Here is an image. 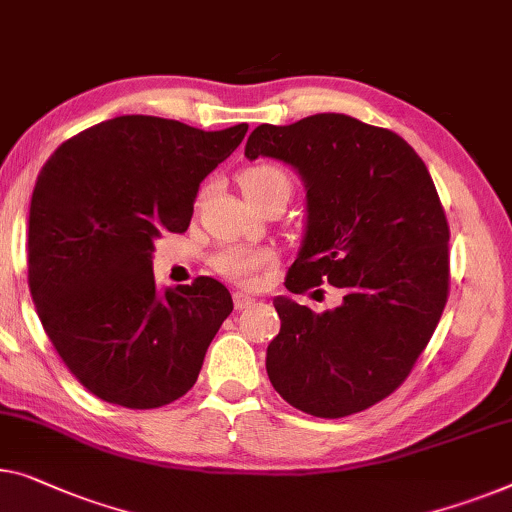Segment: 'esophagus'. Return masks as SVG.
I'll list each match as a JSON object with an SVG mask.
<instances>
[{"instance_id": "34e87169", "label": "esophagus", "mask_w": 512, "mask_h": 512, "mask_svg": "<svg viewBox=\"0 0 512 512\" xmlns=\"http://www.w3.org/2000/svg\"><path fill=\"white\" fill-rule=\"evenodd\" d=\"M233 305H235V309H247L249 305H254V298H251V295H247V293H233Z\"/></svg>"}]
</instances>
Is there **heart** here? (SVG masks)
Wrapping results in <instances>:
<instances>
[{
	"mask_svg": "<svg viewBox=\"0 0 512 512\" xmlns=\"http://www.w3.org/2000/svg\"><path fill=\"white\" fill-rule=\"evenodd\" d=\"M240 187L244 191V196H247V201L254 203L261 196L270 194L272 189L284 187L291 191V182H288V177L281 168L272 164H258L242 170ZM272 263H274L272 251L240 247V244L224 247L212 258V268L217 270L221 277L233 281V284H251L256 274L265 268H270Z\"/></svg>",
	"mask_w": 512,
	"mask_h": 512,
	"instance_id": "heart-1",
	"label": "heart"
}]
</instances>
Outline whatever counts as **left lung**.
Wrapping results in <instances>:
<instances>
[{"label":"left lung","mask_w":512,"mask_h":512,"mask_svg":"<svg viewBox=\"0 0 512 512\" xmlns=\"http://www.w3.org/2000/svg\"><path fill=\"white\" fill-rule=\"evenodd\" d=\"M244 157L284 161L305 184L307 226L288 291L328 281L344 293L321 314L274 298L270 383L309 416L365 411L409 376L448 300L450 231L429 170L397 133L342 113L261 124Z\"/></svg>","instance_id":"8db88e82"}]
</instances>
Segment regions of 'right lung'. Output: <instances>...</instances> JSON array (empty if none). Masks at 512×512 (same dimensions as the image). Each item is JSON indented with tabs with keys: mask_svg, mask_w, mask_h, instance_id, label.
Masks as SVG:
<instances>
[{
	"mask_svg": "<svg viewBox=\"0 0 512 512\" xmlns=\"http://www.w3.org/2000/svg\"><path fill=\"white\" fill-rule=\"evenodd\" d=\"M247 129L122 115L69 138L41 168L29 291L59 358L103 402L157 409L194 388L233 298L212 277L161 293L154 240L187 231L198 187Z\"/></svg>",
	"mask_w": 512,
	"mask_h": 512,
	"instance_id": "add662e5",
	"label": "right lung"
}]
</instances>
